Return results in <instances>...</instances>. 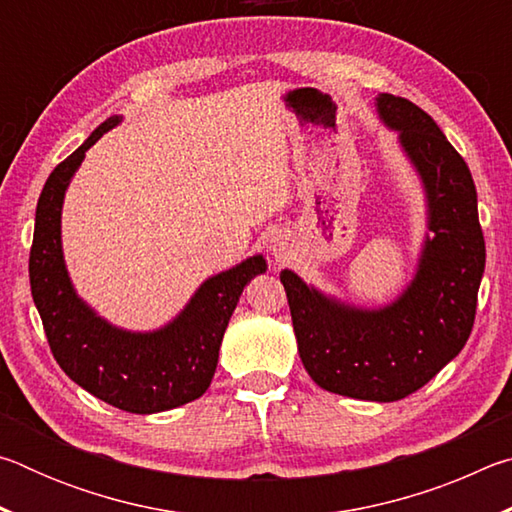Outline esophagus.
Returning <instances> with one entry per match:
<instances>
[{"instance_id": "esophagus-1", "label": "esophagus", "mask_w": 512, "mask_h": 512, "mask_svg": "<svg viewBox=\"0 0 512 512\" xmlns=\"http://www.w3.org/2000/svg\"><path fill=\"white\" fill-rule=\"evenodd\" d=\"M271 250H273V259L275 262H287V259L291 257V244H289V239L287 237H273V241H271Z\"/></svg>"}]
</instances>
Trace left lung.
Returning a JSON list of instances; mask_svg holds the SVG:
<instances>
[{"mask_svg":"<svg viewBox=\"0 0 512 512\" xmlns=\"http://www.w3.org/2000/svg\"><path fill=\"white\" fill-rule=\"evenodd\" d=\"M379 119L400 135L427 194L418 271L391 305L361 309L282 271L302 366L329 393L395 402L427 384L470 339L485 268L476 187L436 121L409 99L379 94Z\"/></svg>","mask_w":512,"mask_h":512,"instance_id":"1","label":"left lung"}]
</instances>
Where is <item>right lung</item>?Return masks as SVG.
<instances>
[{
    "mask_svg": "<svg viewBox=\"0 0 512 512\" xmlns=\"http://www.w3.org/2000/svg\"><path fill=\"white\" fill-rule=\"evenodd\" d=\"M119 119L103 121L49 173L38 198L29 280L51 354L65 375L121 411L146 415L176 409L207 391L232 311L246 284L266 271V259L248 257L205 280L187 307L155 332H126L94 314L69 282L60 246V212L85 151Z\"/></svg>",
    "mask_w": 512,
    "mask_h": 512,
    "instance_id": "obj_1",
    "label": "right lung"
}]
</instances>
